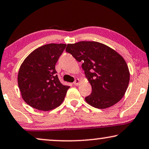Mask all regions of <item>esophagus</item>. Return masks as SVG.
<instances>
[{
    "instance_id": "esophagus-1",
    "label": "esophagus",
    "mask_w": 149,
    "mask_h": 149,
    "mask_svg": "<svg viewBox=\"0 0 149 149\" xmlns=\"http://www.w3.org/2000/svg\"><path fill=\"white\" fill-rule=\"evenodd\" d=\"M79 82H80L79 79H76V80H75L74 82H73V84H74L75 86H78V85L79 84Z\"/></svg>"
}]
</instances>
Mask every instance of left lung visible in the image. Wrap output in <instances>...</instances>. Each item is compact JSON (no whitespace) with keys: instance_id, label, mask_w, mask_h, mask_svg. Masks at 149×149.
<instances>
[{"instance_id":"left-lung-1","label":"left lung","mask_w":149,"mask_h":149,"mask_svg":"<svg viewBox=\"0 0 149 149\" xmlns=\"http://www.w3.org/2000/svg\"><path fill=\"white\" fill-rule=\"evenodd\" d=\"M67 52L79 62L92 86L85 100L95 108L113 106L123 98L130 82V71L123 58L107 45L96 41L67 44Z\"/></svg>"}]
</instances>
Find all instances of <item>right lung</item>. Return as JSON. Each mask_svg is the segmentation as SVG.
I'll return each mask as SVG.
<instances>
[{
  "label": "right lung",
  "instance_id": "add662e5",
  "mask_svg": "<svg viewBox=\"0 0 149 149\" xmlns=\"http://www.w3.org/2000/svg\"><path fill=\"white\" fill-rule=\"evenodd\" d=\"M66 45L49 43L39 47L21 65L17 82L23 100L30 106L47 111L62 104L69 86L61 84L55 65Z\"/></svg>",
  "mask_w": 149,
  "mask_h": 149
}]
</instances>
